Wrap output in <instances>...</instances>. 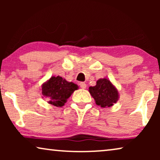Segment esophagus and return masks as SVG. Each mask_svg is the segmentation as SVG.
<instances>
[{
    "label": "esophagus",
    "mask_w": 160,
    "mask_h": 160,
    "mask_svg": "<svg viewBox=\"0 0 160 160\" xmlns=\"http://www.w3.org/2000/svg\"><path fill=\"white\" fill-rule=\"evenodd\" d=\"M79 85H80V87H81V88H82V89H86V87H87V84H85L84 82H81L80 84H79Z\"/></svg>",
    "instance_id": "1"
}]
</instances>
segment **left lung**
<instances>
[{
    "label": "left lung",
    "mask_w": 160,
    "mask_h": 160,
    "mask_svg": "<svg viewBox=\"0 0 160 160\" xmlns=\"http://www.w3.org/2000/svg\"><path fill=\"white\" fill-rule=\"evenodd\" d=\"M89 92L95 103L101 108L113 106L119 98V92L108 78H100L94 87H89Z\"/></svg>",
    "instance_id": "obj_1"
}]
</instances>
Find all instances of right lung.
Returning a JSON list of instances; mask_svg holds the SVG:
<instances>
[{"label": "right lung", "instance_id": "1", "mask_svg": "<svg viewBox=\"0 0 160 160\" xmlns=\"http://www.w3.org/2000/svg\"><path fill=\"white\" fill-rule=\"evenodd\" d=\"M77 84L69 82L60 76H52L41 86L42 98L48 100V103L56 107H62L76 89Z\"/></svg>", "mask_w": 160, "mask_h": 160}]
</instances>
